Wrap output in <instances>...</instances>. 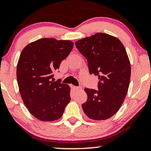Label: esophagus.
I'll return each instance as SVG.
<instances>
[{"label": "esophagus", "instance_id": "1", "mask_svg": "<svg viewBox=\"0 0 151 151\" xmlns=\"http://www.w3.org/2000/svg\"><path fill=\"white\" fill-rule=\"evenodd\" d=\"M74 89H75V90H81V87H78V86H75L74 87Z\"/></svg>", "mask_w": 151, "mask_h": 151}]
</instances>
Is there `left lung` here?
I'll return each instance as SVG.
<instances>
[{"mask_svg":"<svg viewBox=\"0 0 151 151\" xmlns=\"http://www.w3.org/2000/svg\"><path fill=\"white\" fill-rule=\"evenodd\" d=\"M76 47L88 60L89 72L99 76V90L85 88L88 94L82 104L92 120L109 118L118 111L128 91L131 65L126 50L117 37L103 33L76 42Z\"/></svg>","mask_w":151,"mask_h":151,"instance_id":"1","label":"left lung"}]
</instances>
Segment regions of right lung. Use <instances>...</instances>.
<instances>
[{
    "mask_svg": "<svg viewBox=\"0 0 151 151\" xmlns=\"http://www.w3.org/2000/svg\"><path fill=\"white\" fill-rule=\"evenodd\" d=\"M73 44L67 40L42 38L21 52L16 71L19 90L25 106L38 120L60 118L70 101V88L52 78Z\"/></svg>",
    "mask_w": 151,
    "mask_h": 151,
    "instance_id": "1",
    "label": "right lung"
}]
</instances>
